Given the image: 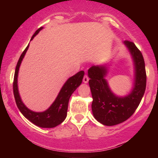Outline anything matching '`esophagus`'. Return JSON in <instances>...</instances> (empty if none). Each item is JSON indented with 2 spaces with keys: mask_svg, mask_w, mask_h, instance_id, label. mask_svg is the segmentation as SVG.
Here are the masks:
<instances>
[{
  "mask_svg": "<svg viewBox=\"0 0 158 158\" xmlns=\"http://www.w3.org/2000/svg\"><path fill=\"white\" fill-rule=\"evenodd\" d=\"M89 77H88L87 75H84V78H83V81H84V83H88V82H89Z\"/></svg>",
  "mask_w": 158,
  "mask_h": 158,
  "instance_id": "1",
  "label": "esophagus"
}]
</instances>
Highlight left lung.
<instances>
[{
	"mask_svg": "<svg viewBox=\"0 0 158 158\" xmlns=\"http://www.w3.org/2000/svg\"><path fill=\"white\" fill-rule=\"evenodd\" d=\"M124 43L129 49L135 65V86L127 96L118 98L113 94L104 79L106 73L105 67L92 66L88 72L93 116L107 126L120 124L129 118L139 105L146 90V73L142 53L134 42L125 40Z\"/></svg>",
	"mask_w": 158,
	"mask_h": 158,
	"instance_id": "1",
	"label": "left lung"
}]
</instances>
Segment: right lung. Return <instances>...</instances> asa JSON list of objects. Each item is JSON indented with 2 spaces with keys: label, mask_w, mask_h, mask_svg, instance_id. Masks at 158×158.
I'll list each match as a JSON object with an SVG mask.
<instances>
[{
  "label": "right lung",
  "mask_w": 158,
  "mask_h": 158,
  "mask_svg": "<svg viewBox=\"0 0 158 158\" xmlns=\"http://www.w3.org/2000/svg\"><path fill=\"white\" fill-rule=\"evenodd\" d=\"M42 29V27L37 29L33 35L32 36L31 40ZM28 46L29 45L26 47L25 50L21 53L15 69L14 81H13V93H14L16 104H17V107L19 109L21 113L37 126L45 128L54 127L60 124L65 119L67 112H68L69 98L74 90L77 89V88L81 84L83 77L84 75V72L80 71L75 75L68 79V81L65 82V84L61 89L56 100L53 102L52 106L47 110L44 112H34L31 111L26 107L21 101L19 94L17 86L19 69L21 63L24 57L26 51L28 49Z\"/></svg>",
  "instance_id": "obj_1"
}]
</instances>
